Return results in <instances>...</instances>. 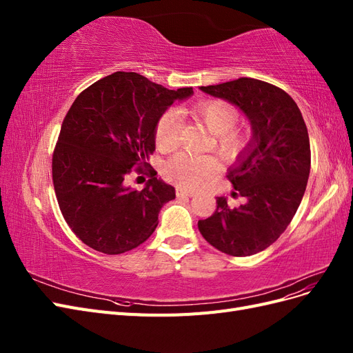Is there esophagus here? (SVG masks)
Listing matches in <instances>:
<instances>
[{"mask_svg":"<svg viewBox=\"0 0 353 353\" xmlns=\"http://www.w3.org/2000/svg\"><path fill=\"white\" fill-rule=\"evenodd\" d=\"M194 194H196L194 190H188L185 187H176V196L178 197H191Z\"/></svg>","mask_w":353,"mask_h":353,"instance_id":"esophagus-1","label":"esophagus"}]
</instances>
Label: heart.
I'll return each instance as SVG.
<instances>
[{
  "label": "heart",
  "instance_id": "heart-1",
  "mask_svg": "<svg viewBox=\"0 0 353 353\" xmlns=\"http://www.w3.org/2000/svg\"><path fill=\"white\" fill-rule=\"evenodd\" d=\"M193 113L216 135L218 150L223 156H236L245 150L250 134L236 128L239 110L225 100H205L199 103ZM183 117L176 109H168L159 117L154 130L156 144L162 152H172L179 144ZM219 170L218 160L209 154H191L181 152L165 165V174L181 187L199 188L205 185Z\"/></svg>",
  "mask_w": 353,
  "mask_h": 353
}]
</instances>
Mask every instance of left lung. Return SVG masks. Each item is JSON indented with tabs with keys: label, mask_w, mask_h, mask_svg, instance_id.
Here are the masks:
<instances>
[{
	"label": "left lung",
	"mask_w": 353,
	"mask_h": 353,
	"mask_svg": "<svg viewBox=\"0 0 353 353\" xmlns=\"http://www.w3.org/2000/svg\"><path fill=\"white\" fill-rule=\"evenodd\" d=\"M200 90L237 105L253 135L228 169L231 196L245 201L232 208L216 197L215 213L199 221V230L215 249L250 256L276 241L301 205L311 170L306 125L290 95L268 82L239 78Z\"/></svg>",
	"instance_id": "obj_1"
}]
</instances>
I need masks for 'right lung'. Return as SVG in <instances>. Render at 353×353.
I'll return each mask as SVG.
<instances>
[{
    "mask_svg": "<svg viewBox=\"0 0 353 353\" xmlns=\"http://www.w3.org/2000/svg\"><path fill=\"white\" fill-rule=\"evenodd\" d=\"M191 94L193 88L174 91L140 73L116 72L73 101L52 153V184L63 218L91 249L121 254L154 232L160 209L175 199V188L147 163L156 123ZM132 172L151 175L143 190L127 185Z\"/></svg>",
    "mask_w": 353,
    "mask_h": 353,
    "instance_id": "right-lung-1",
    "label": "right lung"
}]
</instances>
